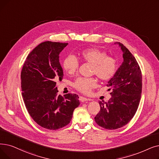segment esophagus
<instances>
[{"label": "esophagus", "instance_id": "34e87169", "mask_svg": "<svg viewBox=\"0 0 159 159\" xmlns=\"http://www.w3.org/2000/svg\"><path fill=\"white\" fill-rule=\"evenodd\" d=\"M79 100H80L81 102H84L87 101H90L91 99H88V98H84V97H80V98H79Z\"/></svg>", "mask_w": 159, "mask_h": 159}]
</instances>
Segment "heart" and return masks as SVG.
Here are the masks:
<instances>
[{"label": "heart", "mask_w": 159, "mask_h": 159, "mask_svg": "<svg viewBox=\"0 0 159 159\" xmlns=\"http://www.w3.org/2000/svg\"><path fill=\"white\" fill-rule=\"evenodd\" d=\"M79 57L82 60L92 65V72L102 80H108L112 78L116 73L118 64L116 59L107 56L96 48H89L82 51ZM64 70L69 74H74L77 71L79 62L75 57L68 56L63 61ZM96 86V80L93 78H78L75 81L74 87L78 91L88 93Z\"/></svg>", "instance_id": "heart-1"}]
</instances>
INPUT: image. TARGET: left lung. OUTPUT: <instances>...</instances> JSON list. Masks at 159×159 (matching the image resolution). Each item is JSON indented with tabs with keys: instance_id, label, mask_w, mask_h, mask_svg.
<instances>
[{
	"instance_id": "1",
	"label": "left lung",
	"mask_w": 159,
	"mask_h": 159,
	"mask_svg": "<svg viewBox=\"0 0 159 159\" xmlns=\"http://www.w3.org/2000/svg\"><path fill=\"white\" fill-rule=\"evenodd\" d=\"M123 61L107 86L111 98L108 102L99 101V112L95 117L98 125L113 130L125 126L133 118L139 107L142 87V73L136 60L128 49L120 42Z\"/></svg>"
}]
</instances>
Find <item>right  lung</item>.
<instances>
[{
    "instance_id": "1",
    "label": "right lung",
    "mask_w": 159,
    "mask_h": 159,
    "mask_svg": "<svg viewBox=\"0 0 159 159\" xmlns=\"http://www.w3.org/2000/svg\"><path fill=\"white\" fill-rule=\"evenodd\" d=\"M68 43L45 41L34 48L23 65L22 95L30 116L39 125L57 130L70 123L74 110L80 105L79 96L58 95L56 87L64 72L59 54Z\"/></svg>"
}]
</instances>
